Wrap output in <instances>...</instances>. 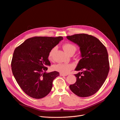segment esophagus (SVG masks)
I'll use <instances>...</instances> for the list:
<instances>
[{"mask_svg": "<svg viewBox=\"0 0 120 120\" xmlns=\"http://www.w3.org/2000/svg\"><path fill=\"white\" fill-rule=\"evenodd\" d=\"M60 76H67V74H64L63 73H60Z\"/></svg>", "mask_w": 120, "mask_h": 120, "instance_id": "34e87169", "label": "esophagus"}]
</instances>
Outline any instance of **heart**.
Returning a JSON list of instances; mask_svg holds the SVG:
<instances>
[{"mask_svg":"<svg viewBox=\"0 0 120 120\" xmlns=\"http://www.w3.org/2000/svg\"><path fill=\"white\" fill-rule=\"evenodd\" d=\"M63 49L68 54L70 53L71 52H75L76 51L77 48L76 46L70 43H65L63 45ZM56 49V48H52L49 52L48 57L49 59L52 60L53 52L54 50ZM73 68V66L71 64H58L54 66V69L55 70L60 72L61 73L63 74H68V72Z\"/></svg>","mask_w":120,"mask_h":120,"instance_id":"1","label":"heart"}]
</instances>
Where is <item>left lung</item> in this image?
<instances>
[{
  "label": "left lung",
  "instance_id": "1",
  "mask_svg": "<svg viewBox=\"0 0 120 120\" xmlns=\"http://www.w3.org/2000/svg\"><path fill=\"white\" fill-rule=\"evenodd\" d=\"M67 39L79 47L82 59L75 71L77 81L70 88L75 95L87 97L97 92L106 81L109 62L106 47L97 38L84 34L67 36Z\"/></svg>",
  "mask_w": 120,
  "mask_h": 120
}]
</instances>
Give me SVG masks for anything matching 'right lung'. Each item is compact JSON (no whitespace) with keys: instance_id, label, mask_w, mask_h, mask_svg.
Masks as SVG:
<instances>
[{"instance_id":"add662e5","label":"right lung","mask_w":120,"mask_h":120,"mask_svg":"<svg viewBox=\"0 0 120 120\" xmlns=\"http://www.w3.org/2000/svg\"><path fill=\"white\" fill-rule=\"evenodd\" d=\"M63 39L62 37H35L28 38L15 49L11 61L14 77L23 91L34 99H41L51 91L59 72H46L50 66L49 52Z\"/></svg>"}]
</instances>
